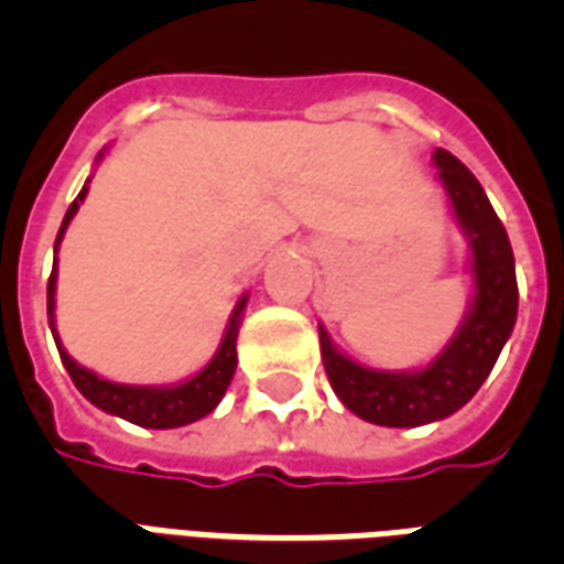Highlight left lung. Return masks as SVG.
<instances>
[{
  "instance_id": "1",
  "label": "left lung",
  "mask_w": 564,
  "mask_h": 564,
  "mask_svg": "<svg viewBox=\"0 0 564 564\" xmlns=\"http://www.w3.org/2000/svg\"><path fill=\"white\" fill-rule=\"evenodd\" d=\"M432 160L471 250L474 295L456 335L420 371H380L344 356L319 326V354L335 395L366 423L390 429L435 423L471 402L508 344L520 302L508 232L480 181L449 150L437 148Z\"/></svg>"
}]
</instances>
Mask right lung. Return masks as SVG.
<instances>
[{"mask_svg": "<svg viewBox=\"0 0 564 564\" xmlns=\"http://www.w3.org/2000/svg\"><path fill=\"white\" fill-rule=\"evenodd\" d=\"M99 160H102V153H99ZM87 184H90V181H87ZM87 184H84V189L78 193V198L68 205L66 217H63V226H59V232H56L54 253L59 250V241H63V235H66L68 223L78 214L80 202L87 196ZM54 295L56 259L54 271H51V281H47V323H51L56 350H59V359H63V366H66L68 378L75 380V387L80 390V395L90 404H96L99 411H105V414L123 416L129 423L144 425V429H177V425H189L196 423V420H202V416H208L210 411L220 404L226 390H229L235 366H238L235 341H238V326H241V314H245L247 293L238 299V305H235L232 317H229V326H226V335H223V341L220 347H217L214 359H210L208 366L202 368L198 375L181 380V383H174V387H132V383H115V380L99 378L90 368L78 366V362L66 354V347L59 344V335H56Z\"/></svg>", "mask_w": 564, "mask_h": 564, "instance_id": "obj_1", "label": "right lung"}]
</instances>
